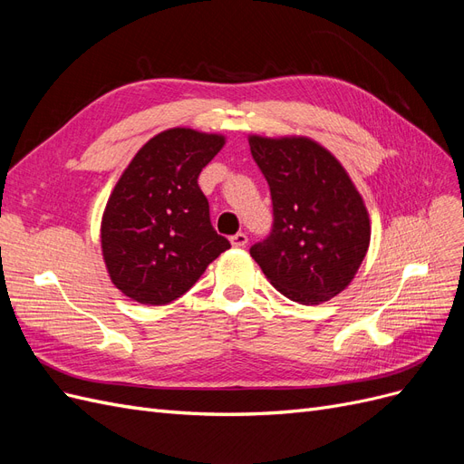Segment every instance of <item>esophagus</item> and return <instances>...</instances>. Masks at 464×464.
I'll return each mask as SVG.
<instances>
[{"label": "esophagus", "mask_w": 464, "mask_h": 464, "mask_svg": "<svg viewBox=\"0 0 464 464\" xmlns=\"http://www.w3.org/2000/svg\"><path fill=\"white\" fill-rule=\"evenodd\" d=\"M230 244H232L234 247H246V246H247V236H246L244 232H237V234H234V236L230 237Z\"/></svg>", "instance_id": "1"}]
</instances>
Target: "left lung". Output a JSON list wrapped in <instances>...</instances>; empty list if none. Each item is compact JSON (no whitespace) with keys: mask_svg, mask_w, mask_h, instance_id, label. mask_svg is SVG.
Wrapping results in <instances>:
<instances>
[{"mask_svg":"<svg viewBox=\"0 0 464 464\" xmlns=\"http://www.w3.org/2000/svg\"><path fill=\"white\" fill-rule=\"evenodd\" d=\"M247 141L271 188L275 217L251 257L292 302L331 300L353 283L368 254L366 203L344 166L314 139L249 135Z\"/></svg>","mask_w":464,"mask_h":464,"instance_id":"1","label":"left lung"}]
</instances>
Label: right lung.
<instances>
[{
	"instance_id": "right-lung-1",
	"label": "right lung",
	"mask_w": 464,
	"mask_h": 464,
	"mask_svg": "<svg viewBox=\"0 0 464 464\" xmlns=\"http://www.w3.org/2000/svg\"><path fill=\"white\" fill-rule=\"evenodd\" d=\"M227 143L191 128L160 131L137 150L111 189L101 222L110 280L143 305L186 294L230 247L208 218L198 178Z\"/></svg>"
}]
</instances>
